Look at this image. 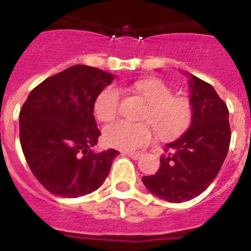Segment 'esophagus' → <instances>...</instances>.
<instances>
[{
  "instance_id": "34e87169",
  "label": "esophagus",
  "mask_w": 251,
  "mask_h": 251,
  "mask_svg": "<svg viewBox=\"0 0 251 251\" xmlns=\"http://www.w3.org/2000/svg\"><path fill=\"white\" fill-rule=\"evenodd\" d=\"M123 154H127V156H129L133 159H138L139 157H142V153L139 152H123Z\"/></svg>"
}]
</instances>
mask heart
<instances>
[{"instance_id": "obj_1", "label": "heart", "mask_w": 251, "mask_h": 251, "mask_svg": "<svg viewBox=\"0 0 251 251\" xmlns=\"http://www.w3.org/2000/svg\"><path fill=\"white\" fill-rule=\"evenodd\" d=\"M134 90L148 103L141 118L146 123L133 124L119 121L110 124L104 129V141L108 146L123 151H134L148 145L153 136L150 124L162 139L174 138L191 126L194 119L191 100L175 97L174 90L162 80L137 81ZM121 101V90L114 85L106 86L95 98V117L104 123L112 122L118 115Z\"/></svg>"}]
</instances>
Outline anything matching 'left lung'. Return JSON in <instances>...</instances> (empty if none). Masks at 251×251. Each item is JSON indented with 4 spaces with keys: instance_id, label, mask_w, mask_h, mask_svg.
<instances>
[{
    "instance_id": "obj_1",
    "label": "left lung",
    "mask_w": 251,
    "mask_h": 251,
    "mask_svg": "<svg viewBox=\"0 0 251 251\" xmlns=\"http://www.w3.org/2000/svg\"><path fill=\"white\" fill-rule=\"evenodd\" d=\"M190 89L191 126L166 146L156 174L142 177L153 195L168 202H185L202 194L219 174L231 139L229 109L214 88L191 75Z\"/></svg>"
}]
</instances>
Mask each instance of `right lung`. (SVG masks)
<instances>
[{
    "label": "right lung",
    "mask_w": 251,
    "mask_h": 251,
    "mask_svg": "<svg viewBox=\"0 0 251 251\" xmlns=\"http://www.w3.org/2000/svg\"><path fill=\"white\" fill-rule=\"evenodd\" d=\"M113 81L100 69L74 65L31 90L20 112V142L31 172L52 195L80 197L103 185L115 150L93 152L94 101Z\"/></svg>",
    "instance_id": "obj_1"
}]
</instances>
